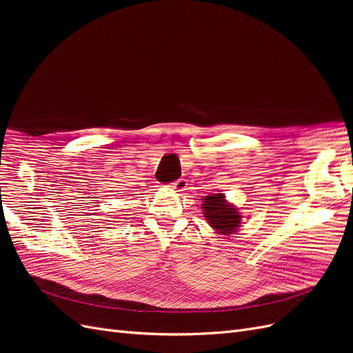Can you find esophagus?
Masks as SVG:
<instances>
[{
    "mask_svg": "<svg viewBox=\"0 0 353 353\" xmlns=\"http://www.w3.org/2000/svg\"><path fill=\"white\" fill-rule=\"evenodd\" d=\"M170 188H174L176 191H184L185 187H187V181L184 178H179L178 181H175V183H172L169 185Z\"/></svg>",
    "mask_w": 353,
    "mask_h": 353,
    "instance_id": "obj_1",
    "label": "esophagus"
}]
</instances>
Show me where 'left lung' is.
Returning <instances> with one entry per match:
<instances>
[{
    "label": "left lung",
    "mask_w": 353,
    "mask_h": 353,
    "mask_svg": "<svg viewBox=\"0 0 353 353\" xmlns=\"http://www.w3.org/2000/svg\"><path fill=\"white\" fill-rule=\"evenodd\" d=\"M203 212L209 225L222 236L234 234L241 223L239 209L225 200L223 194H209L203 199Z\"/></svg>",
    "instance_id": "obj_1"
}]
</instances>
